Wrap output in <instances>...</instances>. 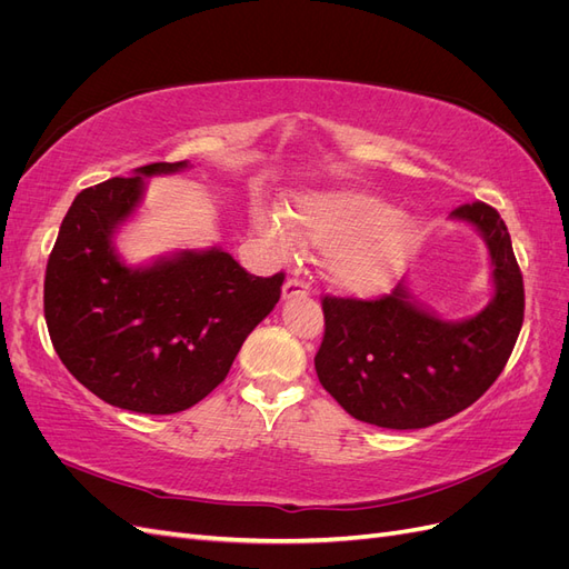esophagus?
Listing matches in <instances>:
<instances>
[{"label":"esophagus","mask_w":569,"mask_h":569,"mask_svg":"<svg viewBox=\"0 0 569 569\" xmlns=\"http://www.w3.org/2000/svg\"><path fill=\"white\" fill-rule=\"evenodd\" d=\"M311 291V287H308V282H303L301 278H289L282 287V299H291V297H301V295H308Z\"/></svg>","instance_id":"34e87169"}]
</instances>
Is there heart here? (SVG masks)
I'll return each instance as SVG.
<instances>
[{"mask_svg":"<svg viewBox=\"0 0 569 569\" xmlns=\"http://www.w3.org/2000/svg\"><path fill=\"white\" fill-rule=\"evenodd\" d=\"M256 228L282 256L299 242L327 253L332 282L349 295L380 291L416 244L412 220L366 192L341 189L301 197L284 218L256 213Z\"/></svg>","mask_w":569,"mask_h":569,"instance_id":"heart-1","label":"heart"}]
</instances>
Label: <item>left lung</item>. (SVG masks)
Returning <instances> with one entry per match:
<instances>
[{"instance_id":"obj_1","label":"left lung","mask_w":569,"mask_h":569,"mask_svg":"<svg viewBox=\"0 0 569 569\" xmlns=\"http://www.w3.org/2000/svg\"><path fill=\"white\" fill-rule=\"evenodd\" d=\"M451 218L470 222L491 256L493 299L468 320H441L406 284L372 301L325 297L320 385L360 422L437 425L472 406L503 372L525 318V284L503 218L485 201Z\"/></svg>"}]
</instances>
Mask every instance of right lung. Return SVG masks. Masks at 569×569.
Wrapping results in <instances>:
<instances>
[{
	"label": "right lung",
	"instance_id": "1",
	"mask_svg": "<svg viewBox=\"0 0 569 569\" xmlns=\"http://www.w3.org/2000/svg\"><path fill=\"white\" fill-rule=\"evenodd\" d=\"M189 163H149L82 189L44 274L51 343L76 380L116 408L170 416L226 380L244 339L280 301L284 272L249 274L218 247L130 268L113 234L134 213L144 178Z\"/></svg>",
	"mask_w": 569,
	"mask_h": 569
}]
</instances>
